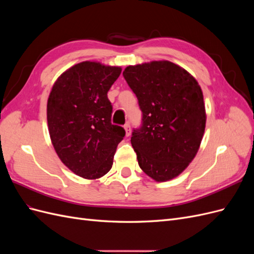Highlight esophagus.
<instances>
[{"mask_svg": "<svg viewBox=\"0 0 254 254\" xmlns=\"http://www.w3.org/2000/svg\"><path fill=\"white\" fill-rule=\"evenodd\" d=\"M124 128H125V131H126V136H129L130 134H131V128H130L129 123H126V124L124 125Z\"/></svg>", "mask_w": 254, "mask_h": 254, "instance_id": "34e87169", "label": "esophagus"}]
</instances>
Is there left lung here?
<instances>
[{"instance_id": "obj_1", "label": "left lung", "mask_w": 254, "mask_h": 254, "mask_svg": "<svg viewBox=\"0 0 254 254\" xmlns=\"http://www.w3.org/2000/svg\"><path fill=\"white\" fill-rule=\"evenodd\" d=\"M142 111L131 145L142 171L156 181L181 174L200 146L205 128L201 88L171 61L129 65L123 72Z\"/></svg>"}]
</instances>
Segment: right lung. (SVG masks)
I'll list each match as a JSON object with an SVG mask.
<instances>
[{"mask_svg": "<svg viewBox=\"0 0 254 254\" xmlns=\"http://www.w3.org/2000/svg\"><path fill=\"white\" fill-rule=\"evenodd\" d=\"M122 68L83 61L61 74L48 101V124L58 157L86 179L108 173L125 129L111 123L107 96Z\"/></svg>", "mask_w": 254, "mask_h": 254, "instance_id": "obj_1", "label": "right lung"}]
</instances>
